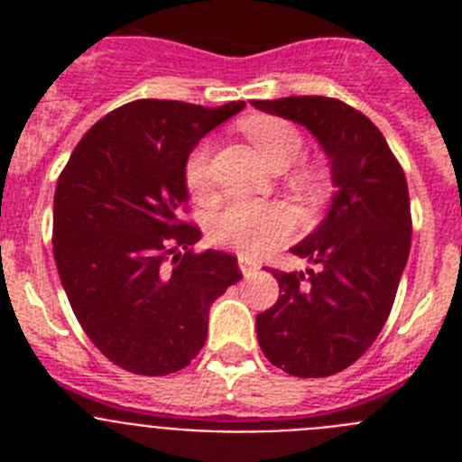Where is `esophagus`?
I'll use <instances>...</instances> for the list:
<instances>
[{
	"label": "esophagus",
	"instance_id": "1",
	"mask_svg": "<svg viewBox=\"0 0 462 462\" xmlns=\"http://www.w3.org/2000/svg\"><path fill=\"white\" fill-rule=\"evenodd\" d=\"M238 266H240V273H243L245 277H252V275H256V273H259V263H256V261H252V259H247V256H240L238 259Z\"/></svg>",
	"mask_w": 462,
	"mask_h": 462
}]
</instances>
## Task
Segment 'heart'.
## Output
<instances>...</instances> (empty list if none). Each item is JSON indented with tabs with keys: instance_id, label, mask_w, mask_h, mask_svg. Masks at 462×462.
<instances>
[{
	"instance_id": "obj_1",
	"label": "heart",
	"mask_w": 462,
	"mask_h": 462,
	"mask_svg": "<svg viewBox=\"0 0 462 462\" xmlns=\"http://www.w3.org/2000/svg\"><path fill=\"white\" fill-rule=\"evenodd\" d=\"M245 134L261 157L275 171L293 166L303 152V138L293 125L277 117H254L245 125ZM208 145L191 150L185 162V182L191 194L208 187ZM293 215L282 203H231L210 224V240L240 254H263L289 238Z\"/></svg>"
}]
</instances>
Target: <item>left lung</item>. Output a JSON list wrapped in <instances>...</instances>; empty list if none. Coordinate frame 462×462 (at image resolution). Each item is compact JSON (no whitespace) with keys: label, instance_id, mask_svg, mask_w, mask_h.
<instances>
[{"label":"left lung","instance_id":"left-lung-1","mask_svg":"<svg viewBox=\"0 0 462 462\" xmlns=\"http://www.w3.org/2000/svg\"><path fill=\"white\" fill-rule=\"evenodd\" d=\"M305 126L330 166L326 217L291 252L317 271H271L280 298L256 314L268 361L293 377H328L368 352L383 328L411 243L410 191L368 117L328 97L250 101Z\"/></svg>","mask_w":462,"mask_h":462}]
</instances>
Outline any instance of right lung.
<instances>
[{
  "instance_id": "1",
  "label": "right lung",
  "mask_w": 462,
  "mask_h": 462,
  "mask_svg": "<svg viewBox=\"0 0 462 462\" xmlns=\"http://www.w3.org/2000/svg\"><path fill=\"white\" fill-rule=\"evenodd\" d=\"M243 108L120 106L85 134L57 180L62 287L94 346L129 373L162 377L189 365L206 345L210 305L243 280L234 254H191L201 231L178 219L189 201L187 157Z\"/></svg>"
}]
</instances>
